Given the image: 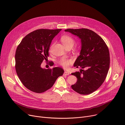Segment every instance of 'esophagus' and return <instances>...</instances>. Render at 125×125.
Here are the masks:
<instances>
[{
  "mask_svg": "<svg viewBox=\"0 0 125 125\" xmlns=\"http://www.w3.org/2000/svg\"><path fill=\"white\" fill-rule=\"evenodd\" d=\"M63 75H66H66H69V73L68 72L65 71V72H64Z\"/></svg>",
  "mask_w": 125,
  "mask_h": 125,
  "instance_id": "obj_1",
  "label": "esophagus"
}]
</instances>
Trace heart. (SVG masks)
<instances>
[{"label":"heart","mask_w":125,"mask_h":125,"mask_svg":"<svg viewBox=\"0 0 125 125\" xmlns=\"http://www.w3.org/2000/svg\"><path fill=\"white\" fill-rule=\"evenodd\" d=\"M61 40L66 48L68 47H72L75 43L74 39L69 36H64L62 37ZM60 63L64 68H67L72 63V60L63 58L60 60Z\"/></svg>","instance_id":"1"}]
</instances>
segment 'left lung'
Returning a JSON list of instances; mask_svg holds the SVG:
<instances>
[{
    "instance_id": "8db88e82",
    "label": "left lung",
    "mask_w": 125,
    "mask_h": 125,
    "mask_svg": "<svg viewBox=\"0 0 125 125\" xmlns=\"http://www.w3.org/2000/svg\"><path fill=\"white\" fill-rule=\"evenodd\" d=\"M65 31L81 40L80 55L74 64V67L81 69L71 73L77 79L71 87L80 94H90L101 86L106 77L110 63L109 49L103 39L90 30L69 29ZM84 68L86 71L82 69Z\"/></svg>"
}]
</instances>
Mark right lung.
Segmentation results:
<instances>
[{
    "instance_id": "add662e5",
    "label": "right lung",
    "mask_w": 125,
    "mask_h": 125,
    "mask_svg": "<svg viewBox=\"0 0 125 125\" xmlns=\"http://www.w3.org/2000/svg\"><path fill=\"white\" fill-rule=\"evenodd\" d=\"M61 30H36L25 37L16 49V73L23 85L33 92H45L52 87L58 77L63 75L64 71L60 67H41L43 61L48 60L52 40Z\"/></svg>"
}]
</instances>
